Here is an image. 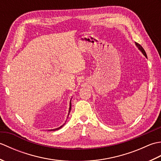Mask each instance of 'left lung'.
I'll return each instance as SVG.
<instances>
[{
  "label": "left lung",
  "instance_id": "left-lung-1",
  "mask_svg": "<svg viewBox=\"0 0 161 161\" xmlns=\"http://www.w3.org/2000/svg\"><path fill=\"white\" fill-rule=\"evenodd\" d=\"M136 46H137V47H138V48H139V50H141V52L142 53V54H144V55L146 57H147V54H146V53H145V50L144 49H143V47L141 46V45H140V44L139 43H136Z\"/></svg>",
  "mask_w": 161,
  "mask_h": 161
}]
</instances>
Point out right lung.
Here are the masks:
<instances>
[{
  "label": "right lung",
  "mask_w": 161,
  "mask_h": 161,
  "mask_svg": "<svg viewBox=\"0 0 161 161\" xmlns=\"http://www.w3.org/2000/svg\"><path fill=\"white\" fill-rule=\"evenodd\" d=\"M70 109H71V100H70V108H69V114H70ZM69 114H68V115H69ZM64 125H63L62 126H59V127H58V128H57V129H51V130H50V131H55V130H58V129H61V127H62V126H64Z\"/></svg>",
  "instance_id": "right-lung-1"
}]
</instances>
